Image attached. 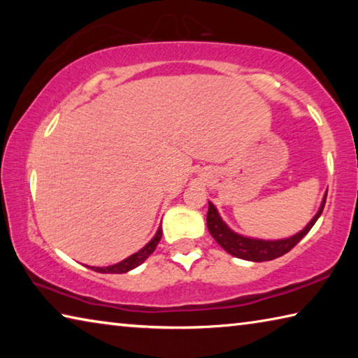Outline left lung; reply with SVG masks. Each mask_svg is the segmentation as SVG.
I'll use <instances>...</instances> for the list:
<instances>
[{
  "instance_id": "left-lung-1",
  "label": "left lung",
  "mask_w": 358,
  "mask_h": 358,
  "mask_svg": "<svg viewBox=\"0 0 358 358\" xmlns=\"http://www.w3.org/2000/svg\"><path fill=\"white\" fill-rule=\"evenodd\" d=\"M327 196H324L322 205L317 211V215L313 217L310 224L299 232L294 237L286 240H257V238H248L243 235H238L230 230L226 222H222L220 213L215 208V205L208 202V213H207V227L211 237L216 240L224 251H227L232 256L245 260H251V262H264V260H273L276 257H281L284 254L289 252L292 248L299 243V241L310 232L311 227L316 224L319 216L322 215V210L325 207Z\"/></svg>"
}]
</instances>
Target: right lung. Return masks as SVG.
I'll use <instances>...</instances> for the list:
<instances>
[{"instance_id": "1", "label": "right lung", "mask_w": 358, "mask_h": 358, "mask_svg": "<svg viewBox=\"0 0 358 358\" xmlns=\"http://www.w3.org/2000/svg\"><path fill=\"white\" fill-rule=\"evenodd\" d=\"M162 237V229L159 227L157 229V232L153 238H151L150 243L145 245L141 251L132 254L128 259L121 260L120 264H115L110 266H92V270L98 271V273H126V271H129L132 268H136V266L141 265L145 259H147L151 252L156 250L157 243H159V240Z\"/></svg>"}]
</instances>
